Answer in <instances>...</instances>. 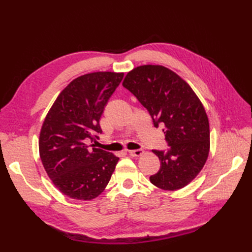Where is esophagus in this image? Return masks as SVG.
I'll list each match as a JSON object with an SVG mask.
<instances>
[{
	"instance_id": "esophagus-1",
	"label": "esophagus",
	"mask_w": 252,
	"mask_h": 252,
	"mask_svg": "<svg viewBox=\"0 0 252 252\" xmlns=\"http://www.w3.org/2000/svg\"><path fill=\"white\" fill-rule=\"evenodd\" d=\"M128 152L131 157H140L144 154V150L143 149H135V150H129Z\"/></svg>"
}]
</instances>
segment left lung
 I'll list each match as a JSON object with an SVG mask.
<instances>
[{"mask_svg":"<svg viewBox=\"0 0 252 252\" xmlns=\"http://www.w3.org/2000/svg\"><path fill=\"white\" fill-rule=\"evenodd\" d=\"M123 86L147 109L155 127L163 126L166 150H152L161 162L150 182L164 190L189 184L209 154L207 114L188 84L168 68L143 65L129 71Z\"/></svg>","mask_w":252,"mask_h":252,"instance_id":"8db88e82","label":"left lung"}]
</instances>
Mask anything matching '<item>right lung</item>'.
<instances>
[{"instance_id":"add662e5","label":"right lung","mask_w":252,"mask_h":252,"mask_svg":"<svg viewBox=\"0 0 252 252\" xmlns=\"http://www.w3.org/2000/svg\"><path fill=\"white\" fill-rule=\"evenodd\" d=\"M124 73L93 72L73 80L47 113L39 149L55 186L74 200L90 201L107 186L119 158L94 145L104 107ZM93 147V149H89Z\"/></svg>"}]
</instances>
